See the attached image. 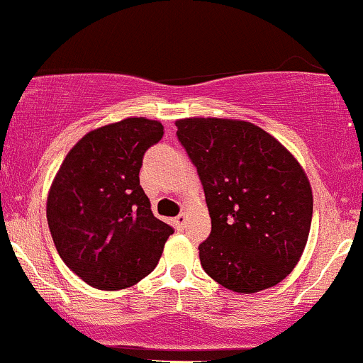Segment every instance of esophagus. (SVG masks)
I'll return each instance as SVG.
<instances>
[{
	"label": "esophagus",
	"instance_id": "esophagus-1",
	"mask_svg": "<svg viewBox=\"0 0 363 363\" xmlns=\"http://www.w3.org/2000/svg\"><path fill=\"white\" fill-rule=\"evenodd\" d=\"M174 223H176V228L177 230H182V228H184V225H186V215H177L176 218H174Z\"/></svg>",
	"mask_w": 363,
	"mask_h": 363
}]
</instances>
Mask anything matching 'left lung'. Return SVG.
<instances>
[{"label": "left lung", "mask_w": 363, "mask_h": 363, "mask_svg": "<svg viewBox=\"0 0 363 363\" xmlns=\"http://www.w3.org/2000/svg\"><path fill=\"white\" fill-rule=\"evenodd\" d=\"M176 126L211 216L198 247L203 269L239 294L280 283L301 259L312 222L311 184L298 162L245 121L193 118Z\"/></svg>", "instance_id": "obj_1"}]
</instances>
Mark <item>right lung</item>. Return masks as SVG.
Segmentation results:
<instances>
[{"label": "right lung", "instance_id": "1", "mask_svg": "<svg viewBox=\"0 0 363 363\" xmlns=\"http://www.w3.org/2000/svg\"><path fill=\"white\" fill-rule=\"evenodd\" d=\"M164 136L158 121L129 118L90 131L69 150L48 196L61 259L101 290L135 285L155 269L174 228L150 210L140 186L145 152Z\"/></svg>", "mask_w": 363, "mask_h": 363}]
</instances>
